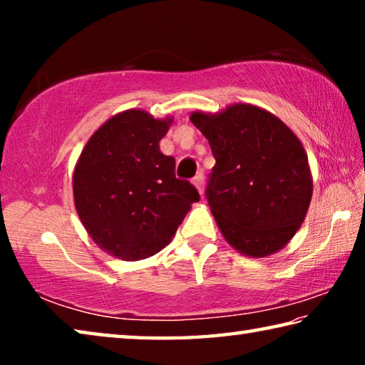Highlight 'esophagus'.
Listing matches in <instances>:
<instances>
[{
	"instance_id": "esophagus-1",
	"label": "esophagus",
	"mask_w": 365,
	"mask_h": 365,
	"mask_svg": "<svg viewBox=\"0 0 365 365\" xmlns=\"http://www.w3.org/2000/svg\"><path fill=\"white\" fill-rule=\"evenodd\" d=\"M193 185L196 187L197 193L202 196V193H205V174H202V172H200V174H196V177L193 178Z\"/></svg>"
}]
</instances>
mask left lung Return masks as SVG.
I'll use <instances>...</instances> for the list:
<instances>
[{
  "instance_id": "1",
  "label": "left lung",
  "mask_w": 365,
  "mask_h": 365,
  "mask_svg": "<svg viewBox=\"0 0 365 365\" xmlns=\"http://www.w3.org/2000/svg\"><path fill=\"white\" fill-rule=\"evenodd\" d=\"M190 120L215 158L206 195L225 242L248 257L285 248L312 200L301 140L275 114L250 103L219 113L195 110Z\"/></svg>"
}]
</instances>
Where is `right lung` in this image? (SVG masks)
I'll use <instances>...</instances> for the list:
<instances>
[{
  "mask_svg": "<svg viewBox=\"0 0 365 365\" xmlns=\"http://www.w3.org/2000/svg\"><path fill=\"white\" fill-rule=\"evenodd\" d=\"M174 117L127 109L98 127L73 169V205L86 233L108 255L140 261L170 243L200 201L175 178V159L160 153Z\"/></svg>",
  "mask_w": 365,
  "mask_h": 365,
  "instance_id": "obj_1",
  "label": "right lung"
}]
</instances>
